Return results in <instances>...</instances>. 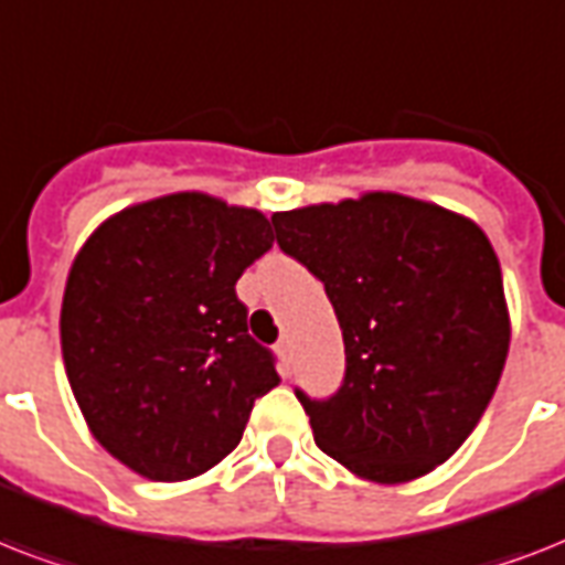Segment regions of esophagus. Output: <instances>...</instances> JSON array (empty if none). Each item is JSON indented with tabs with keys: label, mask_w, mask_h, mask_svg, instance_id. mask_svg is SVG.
<instances>
[{
	"label": "esophagus",
	"mask_w": 565,
	"mask_h": 565,
	"mask_svg": "<svg viewBox=\"0 0 565 565\" xmlns=\"http://www.w3.org/2000/svg\"><path fill=\"white\" fill-rule=\"evenodd\" d=\"M275 352L281 354L284 361H287V358H290V337L284 334V337H281V340H278V345H275Z\"/></svg>",
	"instance_id": "1"
}]
</instances>
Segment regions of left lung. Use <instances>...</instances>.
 <instances>
[{
  "mask_svg": "<svg viewBox=\"0 0 565 565\" xmlns=\"http://www.w3.org/2000/svg\"><path fill=\"white\" fill-rule=\"evenodd\" d=\"M273 225L343 328L340 393H296L317 446L372 483L434 472L481 422L508 361L490 237L463 213L390 190L278 211Z\"/></svg>",
  "mask_w": 565,
  "mask_h": 565,
  "instance_id": "left-lung-1",
  "label": "left lung"
}]
</instances>
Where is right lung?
I'll list each match as a JSON object with an SVG mask.
<instances>
[{
	"instance_id": "obj_1",
	"label": "right lung",
	"mask_w": 565,
	"mask_h": 565,
	"mask_svg": "<svg viewBox=\"0 0 565 565\" xmlns=\"http://www.w3.org/2000/svg\"><path fill=\"white\" fill-rule=\"evenodd\" d=\"M273 246L257 207L181 190L128 204L78 248L61 354L87 428L149 481H190L237 448L281 377L234 284Z\"/></svg>"
}]
</instances>
